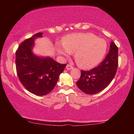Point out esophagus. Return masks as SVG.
I'll use <instances>...</instances> for the list:
<instances>
[{"instance_id":"esophagus-1","label":"esophagus","mask_w":134,"mask_h":134,"mask_svg":"<svg viewBox=\"0 0 134 134\" xmlns=\"http://www.w3.org/2000/svg\"><path fill=\"white\" fill-rule=\"evenodd\" d=\"M66 69H68V70H69V69H71L73 68L72 66H71V65H69V64H68L66 67Z\"/></svg>"}]
</instances>
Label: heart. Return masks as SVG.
<instances>
[{
  "label": "heart",
  "instance_id": "b5f03b06",
  "mask_svg": "<svg viewBox=\"0 0 134 134\" xmlns=\"http://www.w3.org/2000/svg\"><path fill=\"white\" fill-rule=\"evenodd\" d=\"M62 47L58 52L65 56L74 52V58L79 66L90 69L98 65L105 56L107 41L91 33H80L65 36Z\"/></svg>",
  "mask_w": 134,
  "mask_h": 134
}]
</instances>
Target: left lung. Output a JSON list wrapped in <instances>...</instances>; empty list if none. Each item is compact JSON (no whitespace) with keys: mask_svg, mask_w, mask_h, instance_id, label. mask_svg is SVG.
Wrapping results in <instances>:
<instances>
[{"mask_svg":"<svg viewBox=\"0 0 134 134\" xmlns=\"http://www.w3.org/2000/svg\"><path fill=\"white\" fill-rule=\"evenodd\" d=\"M118 66V48L111 42L110 50L104 60L98 66L89 71H81L76 83L86 94H96L105 88L114 78Z\"/></svg>","mask_w":134,"mask_h":134,"instance_id":"left-lung-1","label":"left lung"}]
</instances>
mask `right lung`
<instances>
[{"label":"right lung","mask_w":134,"mask_h":134,"mask_svg":"<svg viewBox=\"0 0 134 134\" xmlns=\"http://www.w3.org/2000/svg\"><path fill=\"white\" fill-rule=\"evenodd\" d=\"M38 33L20 44L16 51V68L18 78L25 89L38 96H44L54 88L66 64L51 58H40L32 52L34 40L41 37Z\"/></svg>","instance_id":"add662e5"}]
</instances>
